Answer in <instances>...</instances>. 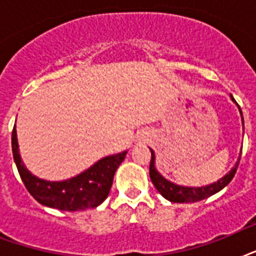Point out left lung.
I'll use <instances>...</instances> for the list:
<instances>
[{
  "mask_svg": "<svg viewBox=\"0 0 256 256\" xmlns=\"http://www.w3.org/2000/svg\"><path fill=\"white\" fill-rule=\"evenodd\" d=\"M240 110V108H239ZM240 114H242V110H240ZM243 120V118H242ZM152 152V160H150V179H152V184L156 186V188L160 192L162 196L170 200V202L175 203H194L199 202L202 199H206L211 195H214L215 192H218L226 187L228 183L231 182V179L234 178L235 172H236V168L239 166V160L235 164V168L226 175L223 176L220 180L212 183V184H208V186L204 187H183L178 186V184H174V183L168 182V179H164L162 175L156 170V166H154V162H156V156H154V152L150 148Z\"/></svg>",
  "mask_w": 256,
  "mask_h": 256,
  "instance_id": "1",
  "label": "left lung"
}]
</instances>
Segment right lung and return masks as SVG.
Returning a JSON list of instances; mask_svg holds the SVG:
<instances>
[{
  "label": "right lung",
  "instance_id": "add662e5",
  "mask_svg": "<svg viewBox=\"0 0 256 256\" xmlns=\"http://www.w3.org/2000/svg\"><path fill=\"white\" fill-rule=\"evenodd\" d=\"M13 158L26 190L44 206L64 211L94 208L108 198L116 168L126 156V152L98 160L85 172L64 182H49L34 176L26 170L18 152L16 128L12 132Z\"/></svg>",
  "mask_w": 256,
  "mask_h": 256
}]
</instances>
